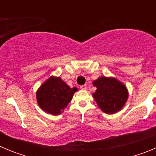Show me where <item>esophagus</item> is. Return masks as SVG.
I'll use <instances>...</instances> for the list:
<instances>
[{
    "instance_id": "34e87169",
    "label": "esophagus",
    "mask_w": 156,
    "mask_h": 156,
    "mask_svg": "<svg viewBox=\"0 0 156 156\" xmlns=\"http://www.w3.org/2000/svg\"><path fill=\"white\" fill-rule=\"evenodd\" d=\"M80 88L81 90H86V89H87V85L86 84L81 85V86L80 87Z\"/></svg>"
}]
</instances>
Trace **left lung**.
Returning <instances> with one entry per match:
<instances>
[{
    "mask_svg": "<svg viewBox=\"0 0 156 156\" xmlns=\"http://www.w3.org/2000/svg\"><path fill=\"white\" fill-rule=\"evenodd\" d=\"M93 84L97 87L93 96L104 112L113 114L123 107L128 93L122 83L115 78L101 76L94 81Z\"/></svg>",
    "mask_w": 156,
    "mask_h": 156,
    "instance_id": "8db88e82",
    "label": "left lung"
}]
</instances>
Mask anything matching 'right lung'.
<instances>
[{
	"mask_svg": "<svg viewBox=\"0 0 156 156\" xmlns=\"http://www.w3.org/2000/svg\"><path fill=\"white\" fill-rule=\"evenodd\" d=\"M77 88H70L60 77H50L37 93V102L44 111L58 115L71 101Z\"/></svg>",
	"mask_w": 156,
	"mask_h": 156,
	"instance_id": "add662e5",
	"label": "right lung"
}]
</instances>
